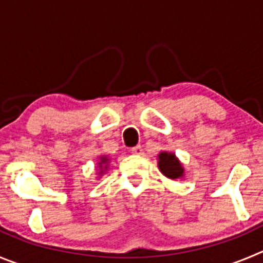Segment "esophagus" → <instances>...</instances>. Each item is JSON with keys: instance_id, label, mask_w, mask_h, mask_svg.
<instances>
[{"instance_id": "1", "label": "esophagus", "mask_w": 263, "mask_h": 263, "mask_svg": "<svg viewBox=\"0 0 263 263\" xmlns=\"http://www.w3.org/2000/svg\"><path fill=\"white\" fill-rule=\"evenodd\" d=\"M131 153H132V154H137V156H141V154L144 153L143 146H141V145L134 146V148H131Z\"/></svg>"}]
</instances>
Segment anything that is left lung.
Wrapping results in <instances>:
<instances>
[{"label":"left lung","instance_id":"left-lung-1","mask_svg":"<svg viewBox=\"0 0 263 263\" xmlns=\"http://www.w3.org/2000/svg\"><path fill=\"white\" fill-rule=\"evenodd\" d=\"M158 167L163 175H166L170 179H178L183 176V167H181L180 162L173 153H161L159 154Z\"/></svg>","mask_w":263,"mask_h":263}]
</instances>
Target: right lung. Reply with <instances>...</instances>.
I'll use <instances>...</instances> for the list:
<instances>
[{
    "label": "right lung",
    "instance_id": "add662e5",
    "mask_svg": "<svg viewBox=\"0 0 263 263\" xmlns=\"http://www.w3.org/2000/svg\"><path fill=\"white\" fill-rule=\"evenodd\" d=\"M106 162H107L106 158H102L101 159V163H100V165H102V163H106Z\"/></svg>",
    "mask_w": 263,
    "mask_h": 263
}]
</instances>
